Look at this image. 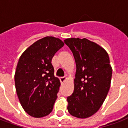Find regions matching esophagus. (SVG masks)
<instances>
[{"mask_svg":"<svg viewBox=\"0 0 128 128\" xmlns=\"http://www.w3.org/2000/svg\"><path fill=\"white\" fill-rule=\"evenodd\" d=\"M67 78H66V77H62V78H60V82H61L62 84H63L65 82V81L66 80Z\"/></svg>","mask_w":128,"mask_h":128,"instance_id":"1","label":"esophagus"}]
</instances>
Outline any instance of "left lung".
<instances>
[{
	"label": "left lung",
	"mask_w": 128,
	"mask_h": 128,
	"mask_svg": "<svg viewBox=\"0 0 128 128\" xmlns=\"http://www.w3.org/2000/svg\"><path fill=\"white\" fill-rule=\"evenodd\" d=\"M64 43L72 51L77 67L67 109L73 116L88 118L99 110L109 91L112 72L109 56L104 48L86 38H67Z\"/></svg>",
	"instance_id": "8db88e82"
}]
</instances>
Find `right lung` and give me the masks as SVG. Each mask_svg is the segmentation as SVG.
Returning a JSON list of instances; mask_svg holds the SVG:
<instances>
[{
    "label": "right lung",
    "instance_id": "add662e5",
    "mask_svg": "<svg viewBox=\"0 0 128 128\" xmlns=\"http://www.w3.org/2000/svg\"><path fill=\"white\" fill-rule=\"evenodd\" d=\"M64 45L58 38L44 37L19 58L14 76L16 93L22 107L33 117H43L53 110L60 82L54 76L51 60Z\"/></svg>",
    "mask_w": 128,
    "mask_h": 128
}]
</instances>
